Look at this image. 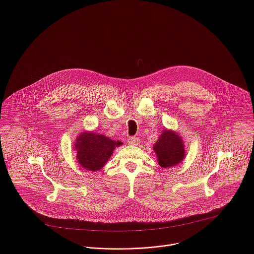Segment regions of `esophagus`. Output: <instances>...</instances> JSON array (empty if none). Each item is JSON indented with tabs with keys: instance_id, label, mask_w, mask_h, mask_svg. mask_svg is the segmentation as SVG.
<instances>
[{
	"instance_id": "1",
	"label": "esophagus",
	"mask_w": 254,
	"mask_h": 254,
	"mask_svg": "<svg viewBox=\"0 0 254 254\" xmlns=\"http://www.w3.org/2000/svg\"><path fill=\"white\" fill-rule=\"evenodd\" d=\"M140 143V139L137 137H129L128 138V144L130 145H136Z\"/></svg>"
}]
</instances>
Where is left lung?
Instances as JSON below:
<instances>
[{
	"instance_id": "obj_1",
	"label": "left lung",
	"mask_w": 254,
	"mask_h": 254,
	"mask_svg": "<svg viewBox=\"0 0 254 254\" xmlns=\"http://www.w3.org/2000/svg\"><path fill=\"white\" fill-rule=\"evenodd\" d=\"M153 149L157 156L158 164L163 167L175 166L185 159L184 141L176 132L172 130H163L157 142L153 145Z\"/></svg>"
}]
</instances>
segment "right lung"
<instances>
[{"instance_id":"obj_1","label":"right lung","mask_w":254,"mask_h":254,"mask_svg":"<svg viewBox=\"0 0 254 254\" xmlns=\"http://www.w3.org/2000/svg\"><path fill=\"white\" fill-rule=\"evenodd\" d=\"M122 145L102 134L95 132L81 133L74 143L78 163L89 171H98L108 162L116 146Z\"/></svg>"}]
</instances>
